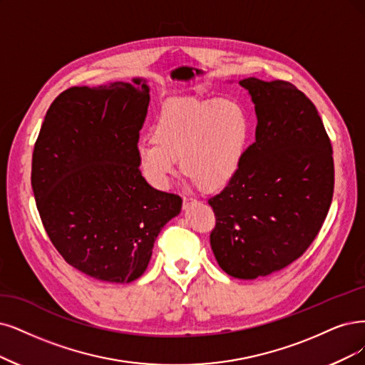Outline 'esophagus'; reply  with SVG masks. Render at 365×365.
Masks as SVG:
<instances>
[{
  "instance_id": "34e87169",
  "label": "esophagus",
  "mask_w": 365,
  "mask_h": 365,
  "mask_svg": "<svg viewBox=\"0 0 365 365\" xmlns=\"http://www.w3.org/2000/svg\"><path fill=\"white\" fill-rule=\"evenodd\" d=\"M195 203L194 198H190V197H183V209H186L190 205Z\"/></svg>"
}]
</instances>
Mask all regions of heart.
I'll return each instance as SVG.
<instances>
[{
    "label": "heart",
    "mask_w": 365,
    "mask_h": 365,
    "mask_svg": "<svg viewBox=\"0 0 365 365\" xmlns=\"http://www.w3.org/2000/svg\"><path fill=\"white\" fill-rule=\"evenodd\" d=\"M250 135V115L237 101L182 99L162 110L152 140L138 143L137 164L155 190H168L179 160L201 191L217 192L237 175Z\"/></svg>",
    "instance_id": "obj_1"
}]
</instances>
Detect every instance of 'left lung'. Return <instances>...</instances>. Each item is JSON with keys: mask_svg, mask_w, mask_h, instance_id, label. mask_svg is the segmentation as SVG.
Returning <instances> with one entry per match:
<instances>
[{"mask_svg": "<svg viewBox=\"0 0 365 365\" xmlns=\"http://www.w3.org/2000/svg\"><path fill=\"white\" fill-rule=\"evenodd\" d=\"M257 115L236 178L209 200L210 247L224 272L255 279L307 251L334 194L332 147L314 103L286 81H239Z\"/></svg>", "mask_w": 365, "mask_h": 365, "instance_id": "obj_1", "label": "left lung"}]
</instances>
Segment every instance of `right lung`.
I'll list each match as a JSON object with an SVG mask.
<instances>
[{
    "instance_id": "right-lung-1",
    "label": "right lung",
    "mask_w": 365,
    "mask_h": 365,
    "mask_svg": "<svg viewBox=\"0 0 365 365\" xmlns=\"http://www.w3.org/2000/svg\"><path fill=\"white\" fill-rule=\"evenodd\" d=\"M148 93L144 78L67 88L34 145L31 186L45 230L67 263L101 281L141 277L158 235L182 209L137 164Z\"/></svg>"
}]
</instances>
